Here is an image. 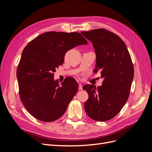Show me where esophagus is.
<instances>
[{
  "mask_svg": "<svg viewBox=\"0 0 152 152\" xmlns=\"http://www.w3.org/2000/svg\"><path fill=\"white\" fill-rule=\"evenodd\" d=\"M79 90H82V85L81 84H80V83L79 84Z\"/></svg>",
  "mask_w": 152,
  "mask_h": 152,
  "instance_id": "esophagus-1",
  "label": "esophagus"
}]
</instances>
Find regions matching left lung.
Wrapping results in <instances>:
<instances>
[{"label": "left lung", "instance_id": "left-lung-1", "mask_svg": "<svg viewBox=\"0 0 152 152\" xmlns=\"http://www.w3.org/2000/svg\"><path fill=\"white\" fill-rule=\"evenodd\" d=\"M93 43L96 53L94 72H101L103 84L97 88L86 84L89 94L86 113L96 121H107L120 112L127 102L134 77V68L126 45L118 35L103 28L81 33Z\"/></svg>", "mask_w": 152, "mask_h": 152}]
</instances>
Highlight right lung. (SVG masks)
Segmentation results:
<instances>
[{"label": "right lung", "mask_w": 152, "mask_h": 152, "mask_svg": "<svg viewBox=\"0 0 152 152\" xmlns=\"http://www.w3.org/2000/svg\"><path fill=\"white\" fill-rule=\"evenodd\" d=\"M87 41L77 32L49 31L27 44L17 69L22 103L38 120L53 122L65 113L79 88L72 77L61 85L54 79V72L61 65L68 50Z\"/></svg>", "instance_id": "add662e5"}]
</instances>
